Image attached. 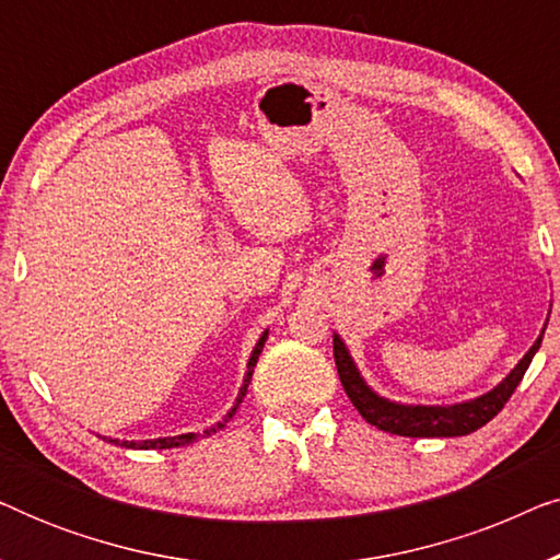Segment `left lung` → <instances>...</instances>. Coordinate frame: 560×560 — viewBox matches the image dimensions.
I'll return each instance as SVG.
<instances>
[{
    "label": "left lung",
    "mask_w": 560,
    "mask_h": 560,
    "mask_svg": "<svg viewBox=\"0 0 560 560\" xmlns=\"http://www.w3.org/2000/svg\"><path fill=\"white\" fill-rule=\"evenodd\" d=\"M540 341L542 334L533 343L530 351L520 359L515 370L494 389L458 405H400L387 400V397H380L362 380V374H359L354 359H351L347 343L341 341L339 334H334V359L349 400L354 402L359 416L366 423L377 425L385 433L408 435V439H454V435H469L477 428L487 425L504 408V402L510 400L520 385V380H523V374L527 372V366H530L535 351L540 349Z\"/></svg>",
    "instance_id": "left-lung-1"
}]
</instances>
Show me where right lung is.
<instances>
[{
	"mask_svg": "<svg viewBox=\"0 0 560 560\" xmlns=\"http://www.w3.org/2000/svg\"><path fill=\"white\" fill-rule=\"evenodd\" d=\"M265 341H267V331H265L262 336H259L257 347H255V351H252V357H249V362H247V374H244V385L240 387V397H236L234 408L226 412L224 420H219V423L213 425V428H206L203 433H183V435H173V439H152V441H121V446H127V448H144V451H148V448H175V446H188V443L198 441V439H201V435H211V433H217L219 428H224V423H229V420H232V416L236 412V408H240V402L244 400V393H247L249 380H252V372H255L257 359H259V354H262ZM109 441H112V443H119V441H114V439H109Z\"/></svg>",
	"mask_w": 560,
	"mask_h": 560,
	"instance_id": "add662e5",
	"label": "right lung"
}]
</instances>
